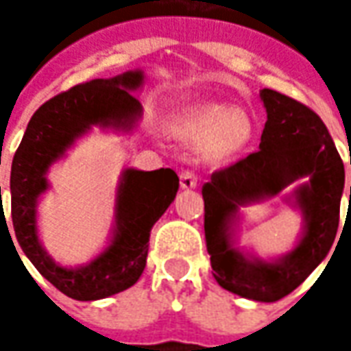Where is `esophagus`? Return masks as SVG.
<instances>
[{"label": "esophagus", "instance_id": "34e87169", "mask_svg": "<svg viewBox=\"0 0 351 351\" xmlns=\"http://www.w3.org/2000/svg\"><path fill=\"white\" fill-rule=\"evenodd\" d=\"M180 185H182L183 189H195L197 176L193 173V171L185 169V171H182V176H180Z\"/></svg>", "mask_w": 351, "mask_h": 351}]
</instances>
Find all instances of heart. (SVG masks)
Returning <instances> with one entry per match:
<instances>
[{
    "label": "heart",
    "instance_id": "heart-1",
    "mask_svg": "<svg viewBox=\"0 0 351 351\" xmlns=\"http://www.w3.org/2000/svg\"><path fill=\"white\" fill-rule=\"evenodd\" d=\"M171 130L185 141L199 142L207 162L224 164L248 150L256 136V121L246 109L203 103L182 111L171 121Z\"/></svg>",
    "mask_w": 351,
    "mask_h": 351
}]
</instances>
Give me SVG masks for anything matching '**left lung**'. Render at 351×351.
<instances>
[{
	"label": "left lung",
	"mask_w": 351,
	"mask_h": 351,
	"mask_svg": "<svg viewBox=\"0 0 351 351\" xmlns=\"http://www.w3.org/2000/svg\"><path fill=\"white\" fill-rule=\"evenodd\" d=\"M260 97L267 113L260 150L215 171L203 185L205 240L213 277L223 289L252 301L276 303L297 289L330 252L340 223L344 162L313 109L274 89H262ZM301 177L307 182L288 197L304 215L300 244L277 261H260L236 249L237 209L278 195Z\"/></svg>",
	"instance_id": "8db88e82"
}]
</instances>
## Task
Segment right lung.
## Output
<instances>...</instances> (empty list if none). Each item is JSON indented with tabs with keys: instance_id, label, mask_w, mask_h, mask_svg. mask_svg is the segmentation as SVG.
Segmentation results:
<instances>
[{
	"instance_id": "obj_1",
	"label": "right lung",
	"mask_w": 351,
	"mask_h": 351,
	"mask_svg": "<svg viewBox=\"0 0 351 351\" xmlns=\"http://www.w3.org/2000/svg\"><path fill=\"white\" fill-rule=\"evenodd\" d=\"M141 70L74 86L36 109L11 164V221L21 250L40 276L75 301H97L132 287L146 267L154 223L176 199L173 169H125L117 189L115 228L109 246L86 265L62 267L43 248L36 232V201L48 189V168L91 127L130 130L142 117L132 91ZM1 203V187H0ZM9 232V230H7Z\"/></svg>"
}]
</instances>
